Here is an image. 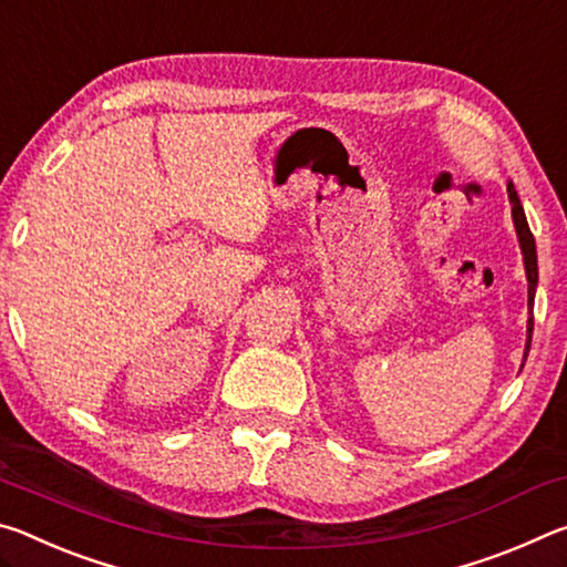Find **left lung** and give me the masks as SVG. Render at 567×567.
I'll return each mask as SVG.
<instances>
[{
    "label": "left lung",
    "mask_w": 567,
    "mask_h": 567,
    "mask_svg": "<svg viewBox=\"0 0 567 567\" xmlns=\"http://www.w3.org/2000/svg\"><path fill=\"white\" fill-rule=\"evenodd\" d=\"M507 199H511V207H513V225H515V233H517V243H520L525 277H527V312H530V318H527V342H525V358H527V352H530V338H533V305H535V287H537V252H535V237L530 233V227H527L525 209L520 205V197H517L513 182H507ZM525 358H523V364H525Z\"/></svg>",
    "instance_id": "obj_1"
}]
</instances>
